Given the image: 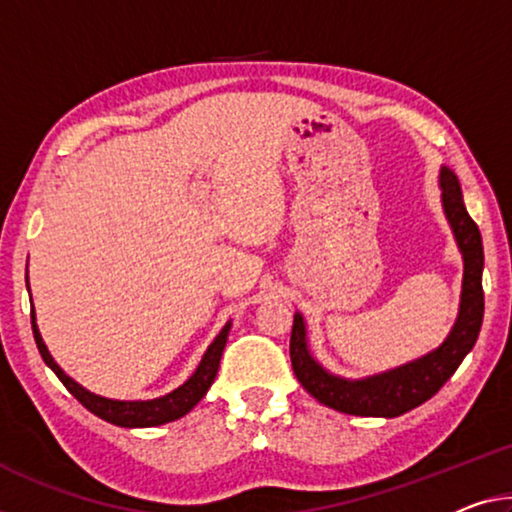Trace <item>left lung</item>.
<instances>
[{
  "mask_svg": "<svg viewBox=\"0 0 512 512\" xmlns=\"http://www.w3.org/2000/svg\"><path fill=\"white\" fill-rule=\"evenodd\" d=\"M442 201L448 222L465 256V281H462L460 316L451 336L435 352L396 368V371L368 377V380H341L329 375L313 361L306 348L304 320L295 313L290 334V361L302 387L322 405L355 416H400L414 410L444 387V382L474 348L483 325V240L474 219L462 201L458 176L442 169Z\"/></svg>",
  "mask_w": 512,
  "mask_h": 512,
  "instance_id": "obj_1",
  "label": "left lung"
}]
</instances>
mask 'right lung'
<instances>
[{
    "label": "right lung",
    "mask_w": 512,
    "mask_h": 512,
    "mask_svg": "<svg viewBox=\"0 0 512 512\" xmlns=\"http://www.w3.org/2000/svg\"><path fill=\"white\" fill-rule=\"evenodd\" d=\"M31 329H34L38 352H41L45 364L52 368L54 375L64 382V387L73 393L77 400H80L86 410L121 428H153L185 416L203 396H206L210 384L215 382L219 359H222L231 322H226V327L217 334L215 341L210 343V348L206 350V355H203L199 368H196L190 380H187L183 387H178L176 391H171L167 396L155 398V400H107V398L96 396V393L82 389L80 384L70 380V377L61 371L57 364H54V359L50 357V352H47L41 334H38L34 309H31Z\"/></svg>",
    "instance_id": "obj_1"
}]
</instances>
